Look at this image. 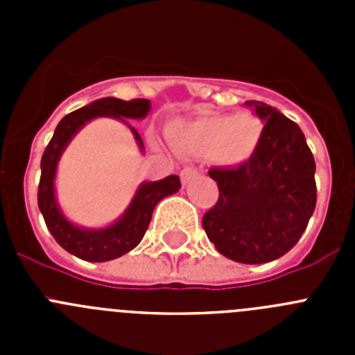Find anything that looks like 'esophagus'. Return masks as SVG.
Here are the masks:
<instances>
[{
    "label": "esophagus",
    "mask_w": 355,
    "mask_h": 355,
    "mask_svg": "<svg viewBox=\"0 0 355 355\" xmlns=\"http://www.w3.org/2000/svg\"><path fill=\"white\" fill-rule=\"evenodd\" d=\"M197 174H199V171H197L196 167H184L183 171H181V181H183L184 187L192 183L197 178Z\"/></svg>",
    "instance_id": "1"
}]
</instances>
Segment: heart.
Wrapping results in <instances>:
<instances>
[{
    "label": "heart",
    "instance_id": "obj_1",
    "mask_svg": "<svg viewBox=\"0 0 355 355\" xmlns=\"http://www.w3.org/2000/svg\"><path fill=\"white\" fill-rule=\"evenodd\" d=\"M261 122L250 114L200 115L178 122L168 139L175 150L187 156H213L222 165H240L256 153L261 140Z\"/></svg>",
    "mask_w": 355,
    "mask_h": 355
}]
</instances>
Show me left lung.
Listing matches in <instances>:
<instances>
[{
  "label": "left lung",
  "mask_w": 355,
  "mask_h": 355,
  "mask_svg": "<svg viewBox=\"0 0 355 355\" xmlns=\"http://www.w3.org/2000/svg\"><path fill=\"white\" fill-rule=\"evenodd\" d=\"M245 105L265 122L261 140L238 167L209 168L218 200L202 227L225 258L258 265L284 256L306 231L316 206V165L293 121L266 103Z\"/></svg>",
  "instance_id": "1"
}]
</instances>
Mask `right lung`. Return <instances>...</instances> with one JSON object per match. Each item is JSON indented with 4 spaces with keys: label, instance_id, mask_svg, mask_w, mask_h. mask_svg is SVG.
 <instances>
[{
    "label": "right lung",
    "instance_id": "right-lung-1",
    "mask_svg": "<svg viewBox=\"0 0 355 355\" xmlns=\"http://www.w3.org/2000/svg\"><path fill=\"white\" fill-rule=\"evenodd\" d=\"M150 110L149 99H131L122 101L117 97H103L80 110H74L65 115L56 126L53 139L44 150L40 159V183L37 200L39 209L42 213L46 225L55 238L67 252L74 254L76 258L85 261H110L121 258L122 254L130 252L139 245L149 227L150 216L156 205L165 197L172 196L181 188V181L178 175H167L155 183H142L135 193L131 205L124 211V215L115 224L103 229H83L69 222L56 205L55 197V175L56 165L62 153L71 142L72 137L81 130L89 121L96 117H115L126 122V119H144ZM128 124V122H126ZM135 140L139 144L140 150H144V142L135 128Z\"/></svg>",
    "mask_w": 355,
    "mask_h": 355
}]
</instances>
